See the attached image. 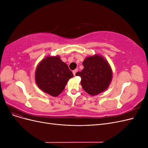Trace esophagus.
<instances>
[{
	"label": "esophagus",
	"mask_w": 148,
	"mask_h": 148,
	"mask_svg": "<svg viewBox=\"0 0 148 148\" xmlns=\"http://www.w3.org/2000/svg\"><path fill=\"white\" fill-rule=\"evenodd\" d=\"M78 71V70L77 69H75V70H74L73 71V75H76V73H77Z\"/></svg>",
	"instance_id": "esophagus-1"
}]
</instances>
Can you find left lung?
Listing matches in <instances>:
<instances>
[{
    "instance_id": "obj_1",
    "label": "left lung",
    "mask_w": 148,
    "mask_h": 148,
    "mask_svg": "<svg viewBox=\"0 0 148 148\" xmlns=\"http://www.w3.org/2000/svg\"><path fill=\"white\" fill-rule=\"evenodd\" d=\"M84 69L76 76L81 77V84L89 95L96 96L106 90L112 78V71L104 57L95 54L86 57L83 62Z\"/></svg>"
}]
</instances>
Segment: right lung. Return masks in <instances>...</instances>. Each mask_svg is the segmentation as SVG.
Masks as SVG:
<instances>
[{
	"mask_svg": "<svg viewBox=\"0 0 148 148\" xmlns=\"http://www.w3.org/2000/svg\"><path fill=\"white\" fill-rule=\"evenodd\" d=\"M73 75L60 56H47L38 64L35 72V81L44 92L53 97L63 91Z\"/></svg>",
	"mask_w": 148,
	"mask_h": 148,
	"instance_id": "right-lung-1",
	"label": "right lung"
}]
</instances>
